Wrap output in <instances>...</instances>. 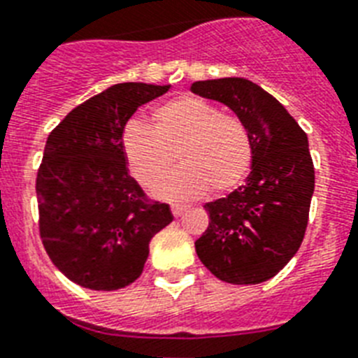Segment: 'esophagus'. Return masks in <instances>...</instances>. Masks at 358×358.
<instances>
[{
  "label": "esophagus",
  "instance_id": "1",
  "mask_svg": "<svg viewBox=\"0 0 358 358\" xmlns=\"http://www.w3.org/2000/svg\"><path fill=\"white\" fill-rule=\"evenodd\" d=\"M171 210H173L174 217H180V215H182V213H184L185 210H187V208H185V206H178V204H174V206L171 208Z\"/></svg>",
  "mask_w": 358,
  "mask_h": 358
}]
</instances>
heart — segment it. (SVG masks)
Segmentation results:
<instances>
[{
    "label": "heart",
    "mask_w": 358,
    "mask_h": 358,
    "mask_svg": "<svg viewBox=\"0 0 358 358\" xmlns=\"http://www.w3.org/2000/svg\"><path fill=\"white\" fill-rule=\"evenodd\" d=\"M120 148L129 173L143 185L157 182L173 164V154L179 156L182 167L152 187L154 195L167 201H193L210 187L215 193L236 189L252 163L245 124L195 96L157 106L150 128L135 120L126 124Z\"/></svg>",
    "instance_id": "1"
}]
</instances>
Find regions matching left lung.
<instances>
[{
    "instance_id": "obj_1",
    "label": "left lung",
    "mask_w": 358,
    "mask_h": 358,
    "mask_svg": "<svg viewBox=\"0 0 358 358\" xmlns=\"http://www.w3.org/2000/svg\"><path fill=\"white\" fill-rule=\"evenodd\" d=\"M191 91L232 109L252 143L245 184L204 206L210 224L195 241L196 255L223 282H266L305 238L314 193L308 137L277 98L249 80L195 81Z\"/></svg>"
}]
</instances>
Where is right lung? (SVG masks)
Returning a JSON list of instances; mask_svg holds the SVG:
<instances>
[{"instance_id":"obj_1","label":"right lung","mask_w":358,"mask_h":358,"mask_svg":"<svg viewBox=\"0 0 358 358\" xmlns=\"http://www.w3.org/2000/svg\"><path fill=\"white\" fill-rule=\"evenodd\" d=\"M171 85L117 83L72 109L48 135L36 174L38 229L50 260L83 288L141 277L150 239L173 221L128 173L120 135L139 106Z\"/></svg>"}]
</instances>
